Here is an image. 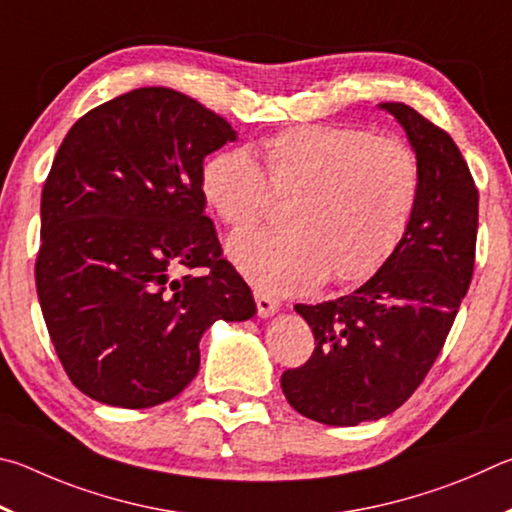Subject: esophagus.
Returning <instances> with one entry per match:
<instances>
[{"label": "esophagus", "instance_id": "obj_1", "mask_svg": "<svg viewBox=\"0 0 512 512\" xmlns=\"http://www.w3.org/2000/svg\"><path fill=\"white\" fill-rule=\"evenodd\" d=\"M254 299H256L258 317L267 319V317H272V315H276V312L281 310V303L276 301V299H272V297H267V294H263V292H256Z\"/></svg>", "mask_w": 512, "mask_h": 512}]
</instances>
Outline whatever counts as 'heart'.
<instances>
[{
	"label": "heart",
	"mask_w": 512,
	"mask_h": 512,
	"mask_svg": "<svg viewBox=\"0 0 512 512\" xmlns=\"http://www.w3.org/2000/svg\"><path fill=\"white\" fill-rule=\"evenodd\" d=\"M247 150L204 161L206 204L233 231L288 202L279 233H242L227 251L236 270L272 294H303L326 279L355 283L396 251L414 218L423 173L414 148L351 125H297Z\"/></svg>",
	"instance_id": "b5f03b06"
}]
</instances>
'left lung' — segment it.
<instances>
[{"label":"left lung","mask_w":512,"mask_h":512,"mask_svg":"<svg viewBox=\"0 0 512 512\" xmlns=\"http://www.w3.org/2000/svg\"><path fill=\"white\" fill-rule=\"evenodd\" d=\"M407 132L423 188L405 238L355 292L294 310L315 353L281 375L301 416L353 427L396 411L425 380L454 324L474 270L479 191L447 132L405 103H380Z\"/></svg>","instance_id":"obj_1"}]
</instances>
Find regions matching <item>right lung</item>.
<instances>
[{"label": "right lung", "mask_w": 512, "mask_h": 512, "mask_svg": "<svg viewBox=\"0 0 512 512\" xmlns=\"http://www.w3.org/2000/svg\"><path fill=\"white\" fill-rule=\"evenodd\" d=\"M238 132L193 98L141 87L74 123L40 204L35 285L69 380L96 402L146 409L200 369L215 321L256 315L204 215V157ZM179 266L206 275L175 277Z\"/></svg>", "instance_id": "1"}]
</instances>
